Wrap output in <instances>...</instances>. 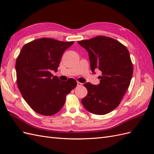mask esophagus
Returning <instances> with one entry per match:
<instances>
[{
    "instance_id": "34e87169",
    "label": "esophagus",
    "mask_w": 154,
    "mask_h": 154,
    "mask_svg": "<svg viewBox=\"0 0 154 154\" xmlns=\"http://www.w3.org/2000/svg\"><path fill=\"white\" fill-rule=\"evenodd\" d=\"M83 84L82 83L79 82H77V86H82Z\"/></svg>"
}]
</instances>
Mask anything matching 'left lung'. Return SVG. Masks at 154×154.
Masks as SVG:
<instances>
[{
	"label": "left lung",
	"instance_id": "obj_1",
	"mask_svg": "<svg viewBox=\"0 0 154 154\" xmlns=\"http://www.w3.org/2000/svg\"><path fill=\"white\" fill-rule=\"evenodd\" d=\"M78 43L88 53L92 72H102L100 84H84L88 93L82 105L92 114H108L119 105L131 81L133 66L128 51L119 42L104 36Z\"/></svg>",
	"mask_w": 154,
	"mask_h": 154
}]
</instances>
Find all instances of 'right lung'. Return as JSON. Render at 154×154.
I'll return each instance as SVG.
<instances>
[{
	"mask_svg": "<svg viewBox=\"0 0 154 154\" xmlns=\"http://www.w3.org/2000/svg\"><path fill=\"white\" fill-rule=\"evenodd\" d=\"M74 42L42 38L23 46L17 58V82L23 98L36 112L51 116L60 110L66 96L77 85L74 79L60 81L57 72L63 52Z\"/></svg>",
	"mask_w": 154,
	"mask_h": 154,
	"instance_id": "add662e5",
	"label": "right lung"
}]
</instances>
